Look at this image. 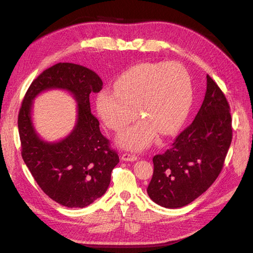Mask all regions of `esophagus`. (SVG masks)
<instances>
[{
  "label": "esophagus",
  "instance_id": "esophagus-1",
  "mask_svg": "<svg viewBox=\"0 0 253 253\" xmlns=\"http://www.w3.org/2000/svg\"><path fill=\"white\" fill-rule=\"evenodd\" d=\"M121 160H124V162H135V160H137V156L135 154H131V153H125L121 156Z\"/></svg>",
  "mask_w": 253,
  "mask_h": 253
}]
</instances>
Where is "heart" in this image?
<instances>
[{"label":"heart","mask_w":253,"mask_h":253,"mask_svg":"<svg viewBox=\"0 0 253 253\" xmlns=\"http://www.w3.org/2000/svg\"><path fill=\"white\" fill-rule=\"evenodd\" d=\"M97 97V111L109 127L120 131L138 115L144 120L119 136L122 147L141 150L154 140L157 133H175L186 120L192 104L193 90L188 71L181 64H139Z\"/></svg>","instance_id":"obj_1"}]
</instances>
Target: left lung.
Masks as SVG:
<instances>
[{
  "label": "left lung",
  "instance_id": "1",
  "mask_svg": "<svg viewBox=\"0 0 253 253\" xmlns=\"http://www.w3.org/2000/svg\"><path fill=\"white\" fill-rule=\"evenodd\" d=\"M229 111L224 93L207 75L205 99L195 119L170 149L153 157L154 172L147 189L153 202L165 208H181L215 181L232 140Z\"/></svg>",
  "mask_w": 253,
  "mask_h": 253
}]
</instances>
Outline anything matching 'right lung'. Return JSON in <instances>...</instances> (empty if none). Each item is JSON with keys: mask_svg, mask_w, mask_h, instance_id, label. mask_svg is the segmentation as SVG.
<instances>
[{"mask_svg": "<svg viewBox=\"0 0 253 253\" xmlns=\"http://www.w3.org/2000/svg\"><path fill=\"white\" fill-rule=\"evenodd\" d=\"M102 80L87 67L58 63L45 70L30 84L19 112L18 126L22 157L43 192L68 208H84L109 188L118 154L101 134L99 121L90 112L89 95L102 89ZM64 89L78 105V122L65 139L45 142L35 132L31 109L33 99L47 89Z\"/></svg>", "mask_w": 253, "mask_h": 253, "instance_id": "add662e5", "label": "right lung"}]
</instances>
